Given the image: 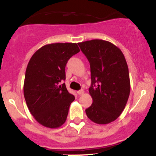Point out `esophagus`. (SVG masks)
I'll return each instance as SVG.
<instances>
[{
    "instance_id": "obj_1",
    "label": "esophagus",
    "mask_w": 156,
    "mask_h": 156,
    "mask_svg": "<svg viewBox=\"0 0 156 156\" xmlns=\"http://www.w3.org/2000/svg\"><path fill=\"white\" fill-rule=\"evenodd\" d=\"M84 93V90H79L77 91V94H78V95H81V94H83Z\"/></svg>"
}]
</instances>
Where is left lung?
<instances>
[{
	"instance_id": "8db88e82",
	"label": "left lung",
	"mask_w": 156,
	"mask_h": 156,
	"mask_svg": "<svg viewBox=\"0 0 156 156\" xmlns=\"http://www.w3.org/2000/svg\"><path fill=\"white\" fill-rule=\"evenodd\" d=\"M90 62L91 106L86 109L87 117L99 125H106L119 117L130 93L129 70L119 47L102 39L78 43Z\"/></svg>"
}]
</instances>
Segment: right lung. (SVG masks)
Here are the masks:
<instances>
[{"instance_id": "obj_1", "label": "right lung", "mask_w": 156, "mask_h": 156, "mask_svg": "<svg viewBox=\"0 0 156 156\" xmlns=\"http://www.w3.org/2000/svg\"><path fill=\"white\" fill-rule=\"evenodd\" d=\"M79 52L76 43H53L39 48L29 60L23 95L29 112L44 127L58 128L66 121L75 97L61 83L68 60Z\"/></svg>"}]
</instances>
